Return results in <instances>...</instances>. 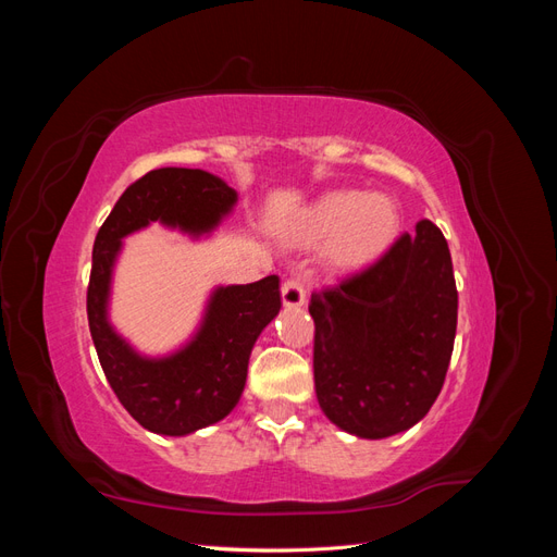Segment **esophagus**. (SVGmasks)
I'll use <instances>...</instances> for the list:
<instances>
[{
	"instance_id": "1",
	"label": "esophagus",
	"mask_w": 557,
	"mask_h": 557,
	"mask_svg": "<svg viewBox=\"0 0 557 557\" xmlns=\"http://www.w3.org/2000/svg\"><path fill=\"white\" fill-rule=\"evenodd\" d=\"M281 299H283V307H288V309L301 307L307 301L305 285H301L299 278H288L281 285Z\"/></svg>"
}]
</instances>
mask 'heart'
<instances>
[{
	"mask_svg": "<svg viewBox=\"0 0 557 557\" xmlns=\"http://www.w3.org/2000/svg\"><path fill=\"white\" fill-rule=\"evenodd\" d=\"M401 232V213L383 193L332 190L299 213L293 239L323 246V260L336 272H360L376 264Z\"/></svg>",
	"mask_w": 557,
	"mask_h": 557,
	"instance_id": "b5f03b06",
	"label": "heart"
}]
</instances>
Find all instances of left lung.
<instances>
[{
  "instance_id": "left-lung-1",
  "label": "left lung",
  "mask_w": 557,
  "mask_h": 557,
  "mask_svg": "<svg viewBox=\"0 0 557 557\" xmlns=\"http://www.w3.org/2000/svg\"><path fill=\"white\" fill-rule=\"evenodd\" d=\"M313 381L336 428L385 440L423 420L448 372L458 290L442 230L420 221L364 272L311 295Z\"/></svg>"
}]
</instances>
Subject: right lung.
Instances as JSON below:
<instances>
[{"label":"right lung","instance_id":"1","mask_svg":"<svg viewBox=\"0 0 557 557\" xmlns=\"http://www.w3.org/2000/svg\"><path fill=\"white\" fill-rule=\"evenodd\" d=\"M234 205L237 190L223 178L162 166L134 181L97 232L88 285L90 334L115 397L148 432L185 436L218 423L237 407L250 350L281 309L278 276L215 288L193 339L170 356L148 358L109 323L117 252L127 234L156 221L201 237L221 225Z\"/></svg>","mask_w":557,"mask_h":557}]
</instances>
